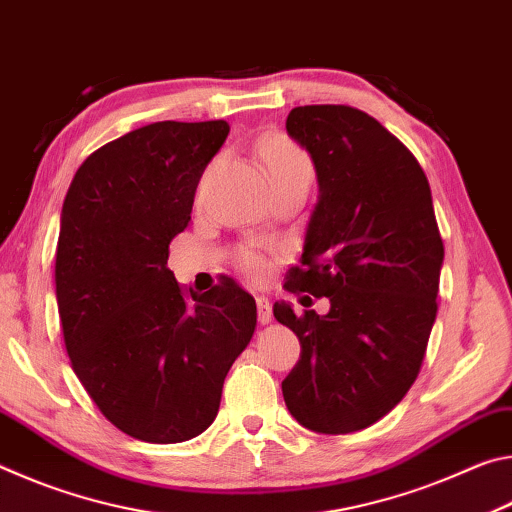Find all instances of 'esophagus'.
Returning a JSON list of instances; mask_svg holds the SVG:
<instances>
[{
	"label": "esophagus",
	"instance_id": "obj_1",
	"mask_svg": "<svg viewBox=\"0 0 512 512\" xmlns=\"http://www.w3.org/2000/svg\"><path fill=\"white\" fill-rule=\"evenodd\" d=\"M257 316H259V323H262V325H268V323H271V318H273L271 302H268V298H264V296L257 298Z\"/></svg>",
	"mask_w": 512,
	"mask_h": 512
}]
</instances>
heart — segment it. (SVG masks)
I'll return each instance as SVG.
<instances>
[{"mask_svg": "<svg viewBox=\"0 0 512 512\" xmlns=\"http://www.w3.org/2000/svg\"><path fill=\"white\" fill-rule=\"evenodd\" d=\"M262 155H264V162H266L268 171H271V176H273V173H282V171H291V169L311 171L305 155H302L296 149V146H291L289 142H284V140H268V142H264ZM244 268H246L248 275L262 277L264 271H266V264H264L262 257L246 255L244 257Z\"/></svg>", "mask_w": 512, "mask_h": 512, "instance_id": "b5f03b06", "label": "heart"}]
</instances>
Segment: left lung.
Instances as JSON below:
<instances>
[{
  "mask_svg": "<svg viewBox=\"0 0 512 512\" xmlns=\"http://www.w3.org/2000/svg\"><path fill=\"white\" fill-rule=\"evenodd\" d=\"M287 133L311 155L318 201L291 293L329 298L296 316L300 361L282 381L289 413L316 433H352L384 418L418 377L436 320L445 248L429 180L375 117L350 106H298Z\"/></svg>",
  "mask_w": 512,
  "mask_h": 512,
  "instance_id": "1",
  "label": "left lung"
}]
</instances>
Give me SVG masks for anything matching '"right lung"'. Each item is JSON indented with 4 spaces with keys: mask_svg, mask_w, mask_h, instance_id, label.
Segmentation results:
<instances>
[{
    "mask_svg": "<svg viewBox=\"0 0 512 512\" xmlns=\"http://www.w3.org/2000/svg\"><path fill=\"white\" fill-rule=\"evenodd\" d=\"M228 133L214 119L121 135L81 164L60 212L56 300L69 361L99 411L144 443H185L210 427L255 334L257 305L239 284L187 293L167 268Z\"/></svg>",
    "mask_w": 512,
    "mask_h": 512,
    "instance_id": "add662e5",
    "label": "right lung"
}]
</instances>
